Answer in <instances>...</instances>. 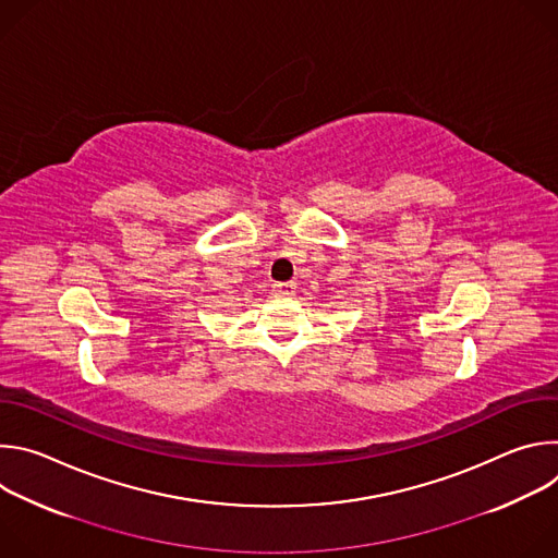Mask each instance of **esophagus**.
<instances>
[{"label":"esophagus","mask_w":558,"mask_h":558,"mask_svg":"<svg viewBox=\"0 0 558 558\" xmlns=\"http://www.w3.org/2000/svg\"><path fill=\"white\" fill-rule=\"evenodd\" d=\"M271 293L278 298H291L295 293V282H276L271 287Z\"/></svg>","instance_id":"obj_1"}]
</instances>
